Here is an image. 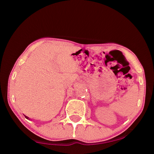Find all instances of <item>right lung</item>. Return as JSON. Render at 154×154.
Instances as JSON below:
<instances>
[{
  "mask_svg": "<svg viewBox=\"0 0 154 154\" xmlns=\"http://www.w3.org/2000/svg\"><path fill=\"white\" fill-rule=\"evenodd\" d=\"M25 118H26V119H28V118H28V117H26V116H25Z\"/></svg>",
  "mask_w": 154,
  "mask_h": 154,
  "instance_id": "right-lung-1",
  "label": "right lung"
}]
</instances>
